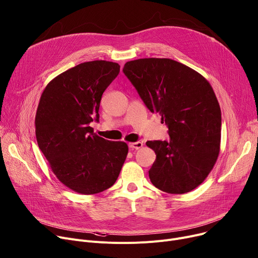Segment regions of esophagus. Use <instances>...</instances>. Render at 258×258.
<instances>
[{"label": "esophagus", "mask_w": 258, "mask_h": 258, "mask_svg": "<svg viewBox=\"0 0 258 258\" xmlns=\"http://www.w3.org/2000/svg\"><path fill=\"white\" fill-rule=\"evenodd\" d=\"M143 146L142 142H133V143H128V147L132 149H140Z\"/></svg>", "instance_id": "obj_1"}]
</instances>
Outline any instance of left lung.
<instances>
[{"label":"left lung","mask_w":258,"mask_h":258,"mask_svg":"<svg viewBox=\"0 0 258 258\" xmlns=\"http://www.w3.org/2000/svg\"><path fill=\"white\" fill-rule=\"evenodd\" d=\"M123 74L147 109L160 113L168 141H147L157 158L149 178L159 190L184 194L208 177L220 152L221 109L211 84L177 61H128Z\"/></svg>","instance_id":"1"}]
</instances>
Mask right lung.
Instances as JSON below:
<instances>
[{
  "label": "right lung",
  "mask_w": 258,
  "mask_h": 258,
  "mask_svg": "<svg viewBox=\"0 0 258 258\" xmlns=\"http://www.w3.org/2000/svg\"><path fill=\"white\" fill-rule=\"evenodd\" d=\"M118 63H81L51 80L43 90L35 117L39 149L57 178L71 190L97 194L117 180L128 146L94 134L102 93L118 76Z\"/></svg>",
  "instance_id": "add662e5"
}]
</instances>
